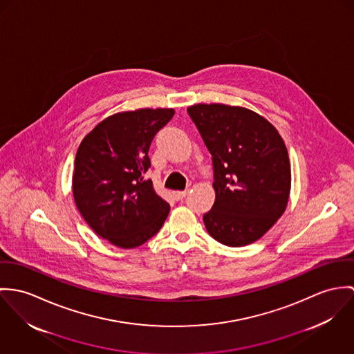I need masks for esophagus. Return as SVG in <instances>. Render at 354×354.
Here are the masks:
<instances>
[{"mask_svg": "<svg viewBox=\"0 0 354 354\" xmlns=\"http://www.w3.org/2000/svg\"><path fill=\"white\" fill-rule=\"evenodd\" d=\"M187 196V192L185 190V192H174V198L176 199V201H180V199H183V198H186Z\"/></svg>", "mask_w": 354, "mask_h": 354, "instance_id": "34e87169", "label": "esophagus"}]
</instances>
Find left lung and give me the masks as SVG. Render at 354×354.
<instances>
[{"label": "left lung", "mask_w": 354, "mask_h": 354, "mask_svg": "<svg viewBox=\"0 0 354 354\" xmlns=\"http://www.w3.org/2000/svg\"><path fill=\"white\" fill-rule=\"evenodd\" d=\"M212 155L216 201L203 214L209 235L241 247L265 235L282 216L290 164L274 126L257 113L225 104L187 109Z\"/></svg>", "instance_id": "8db88e82"}]
</instances>
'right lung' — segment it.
<instances>
[{
    "label": "right lung",
    "instance_id": "add662e5",
    "mask_svg": "<svg viewBox=\"0 0 354 354\" xmlns=\"http://www.w3.org/2000/svg\"><path fill=\"white\" fill-rule=\"evenodd\" d=\"M172 109H141L100 122L80 144L73 196L88 225L111 244L134 248L156 235L169 205L144 174L149 147Z\"/></svg>",
    "mask_w": 354,
    "mask_h": 354
}]
</instances>
